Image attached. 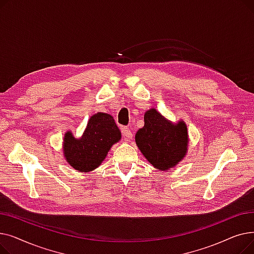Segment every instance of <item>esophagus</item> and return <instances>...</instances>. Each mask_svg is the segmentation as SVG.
Masks as SVG:
<instances>
[{
    "label": "esophagus",
    "instance_id": "34e87169",
    "mask_svg": "<svg viewBox=\"0 0 254 254\" xmlns=\"http://www.w3.org/2000/svg\"><path fill=\"white\" fill-rule=\"evenodd\" d=\"M122 132H123V137L126 141H129L132 139V136H134V134H132V131L130 130V128L128 127H123L122 129Z\"/></svg>",
    "mask_w": 254,
    "mask_h": 254
}]
</instances>
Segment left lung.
<instances>
[{"mask_svg": "<svg viewBox=\"0 0 254 254\" xmlns=\"http://www.w3.org/2000/svg\"><path fill=\"white\" fill-rule=\"evenodd\" d=\"M138 148L157 170L176 167L189 151V130L183 120L172 123L155 108L144 114V127L135 137Z\"/></svg>", "mask_w": 254, "mask_h": 254, "instance_id": "1", "label": "left lung"}]
</instances>
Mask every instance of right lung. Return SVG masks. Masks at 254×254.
I'll return each mask as SVG.
<instances>
[{"mask_svg": "<svg viewBox=\"0 0 254 254\" xmlns=\"http://www.w3.org/2000/svg\"><path fill=\"white\" fill-rule=\"evenodd\" d=\"M122 139V132L110 114L98 112L90 116L80 138L71 130L64 136V156L73 169L88 173L97 169L106 158L112 146Z\"/></svg>", "mask_w": 254, "mask_h": 254, "instance_id": "right-lung-1", "label": "right lung"}]
</instances>
